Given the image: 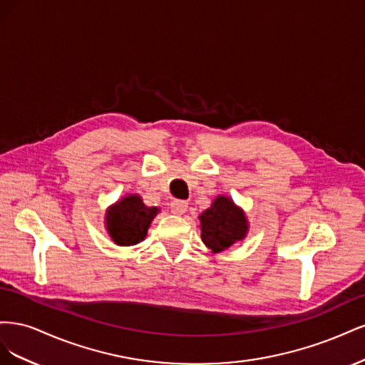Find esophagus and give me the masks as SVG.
I'll list each match as a JSON object with an SVG mask.
<instances>
[{
  "instance_id": "1",
  "label": "esophagus",
  "mask_w": 365,
  "mask_h": 365,
  "mask_svg": "<svg viewBox=\"0 0 365 365\" xmlns=\"http://www.w3.org/2000/svg\"><path fill=\"white\" fill-rule=\"evenodd\" d=\"M187 207H189V204H187L185 201H180V200H176V201H173L170 204L172 213L173 215H178V216H181V215H184L187 212Z\"/></svg>"
}]
</instances>
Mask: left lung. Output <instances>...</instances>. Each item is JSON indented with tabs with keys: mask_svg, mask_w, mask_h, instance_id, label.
<instances>
[{
	"mask_svg": "<svg viewBox=\"0 0 365 365\" xmlns=\"http://www.w3.org/2000/svg\"><path fill=\"white\" fill-rule=\"evenodd\" d=\"M197 217H200L201 239L212 252L228 250L244 240L250 231L245 212L225 195L216 196L210 208Z\"/></svg>",
	"mask_w": 365,
	"mask_h": 365,
	"instance_id": "obj_1",
	"label": "left lung"
}]
</instances>
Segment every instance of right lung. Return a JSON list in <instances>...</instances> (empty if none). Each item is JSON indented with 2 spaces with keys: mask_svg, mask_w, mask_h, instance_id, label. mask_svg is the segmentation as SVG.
Wrapping results in <instances>:
<instances>
[{
  "mask_svg": "<svg viewBox=\"0 0 365 365\" xmlns=\"http://www.w3.org/2000/svg\"><path fill=\"white\" fill-rule=\"evenodd\" d=\"M158 213L160 208L148 207L140 195L128 193L106 208L105 228L115 245L132 247L145 240L152 220Z\"/></svg>",
  "mask_w": 365,
  "mask_h": 365,
  "instance_id": "obj_1",
  "label": "right lung"
}]
</instances>
